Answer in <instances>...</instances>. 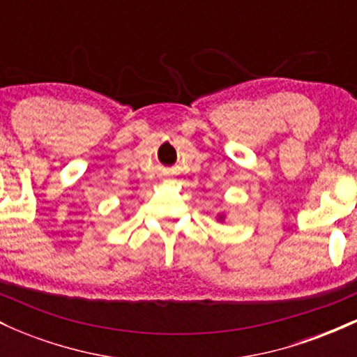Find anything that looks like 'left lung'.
<instances>
[{
	"label": "left lung",
	"mask_w": 357,
	"mask_h": 357,
	"mask_svg": "<svg viewBox=\"0 0 357 357\" xmlns=\"http://www.w3.org/2000/svg\"><path fill=\"white\" fill-rule=\"evenodd\" d=\"M220 220H223V215H220Z\"/></svg>",
	"instance_id": "1"
}]
</instances>
